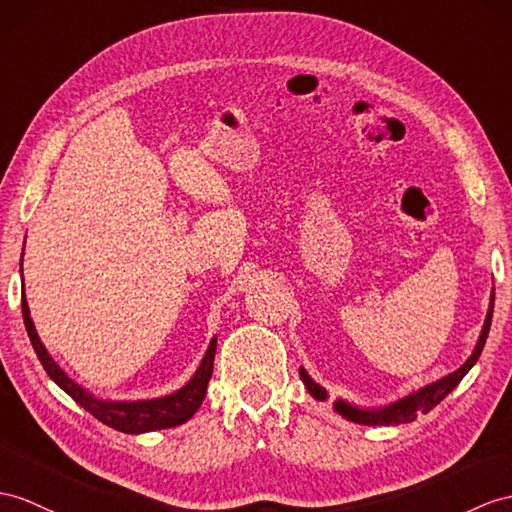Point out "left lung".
<instances>
[{
	"label": "left lung",
	"mask_w": 512,
	"mask_h": 512,
	"mask_svg": "<svg viewBox=\"0 0 512 512\" xmlns=\"http://www.w3.org/2000/svg\"><path fill=\"white\" fill-rule=\"evenodd\" d=\"M493 291H491L489 310H486L484 326H482V332L478 336V343H476V347H473L471 356L456 371L447 373V376L441 378V380L421 386L419 391L408 393L406 397H402V400H397L393 404H386V406H380V408H363V406H356V404L345 402V400H341V397H339V400L334 402L336 413H339L341 417H345L347 421L363 423V426H393V423L413 421L417 417V413H430V410L443 400V397H447L456 389L458 382L463 380L467 373H469V369L478 363V358L482 354V347L486 343V336H489V330H491L493 302H495V293ZM299 376H302L304 386L308 389V393L315 397V400H319V402H326L328 400V391L323 389L321 384H317L313 378H310L308 371L304 367H299Z\"/></svg>",
	"instance_id": "8db88e82"
}]
</instances>
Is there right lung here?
<instances>
[{
	"label": "right lung",
	"mask_w": 512,
	"mask_h": 512,
	"mask_svg": "<svg viewBox=\"0 0 512 512\" xmlns=\"http://www.w3.org/2000/svg\"><path fill=\"white\" fill-rule=\"evenodd\" d=\"M21 276H23V256H21ZM21 313L30 336V343L34 347L36 356H39L43 369L47 371V376L52 378L60 389L71 397V400H76L84 410H89L97 421L106 423L108 428H115L126 434H143V432L176 428L180 423L189 421L197 413V408L202 406L206 389H208V380L213 376L217 336L210 339V345L202 358V363H199L193 378L186 382L182 389L173 391L169 395L154 397V400L112 402V400H102V397H95L91 391H86L82 384L71 380L65 373V369H60V365L52 358V354L45 350V345L39 339V332H36L34 321L30 317L26 293H21Z\"/></svg>",
	"instance_id": "add662e5"
}]
</instances>
